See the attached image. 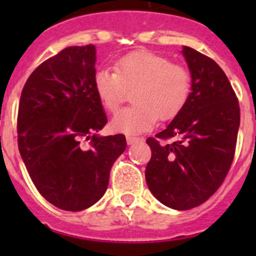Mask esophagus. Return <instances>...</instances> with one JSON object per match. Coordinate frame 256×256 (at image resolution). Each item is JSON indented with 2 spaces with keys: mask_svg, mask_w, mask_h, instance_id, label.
Listing matches in <instances>:
<instances>
[{
  "mask_svg": "<svg viewBox=\"0 0 256 256\" xmlns=\"http://www.w3.org/2000/svg\"><path fill=\"white\" fill-rule=\"evenodd\" d=\"M126 141H128V144H134L138 142V141H140V138H136V136L128 135V136H126Z\"/></svg>",
  "mask_w": 256,
  "mask_h": 256,
  "instance_id": "1",
  "label": "esophagus"
}]
</instances>
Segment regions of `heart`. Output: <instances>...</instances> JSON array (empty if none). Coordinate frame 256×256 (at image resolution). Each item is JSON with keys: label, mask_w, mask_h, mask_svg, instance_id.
<instances>
[{"label": "heart", "mask_w": 256, "mask_h": 256, "mask_svg": "<svg viewBox=\"0 0 256 256\" xmlns=\"http://www.w3.org/2000/svg\"><path fill=\"white\" fill-rule=\"evenodd\" d=\"M118 70L100 68L94 74L98 98L116 112L132 92L131 106L112 120L116 132L136 135L150 130L157 118L170 120L182 110L190 92V74L184 66L152 52H135L118 62Z\"/></svg>", "instance_id": "heart-1"}]
</instances>
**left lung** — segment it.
I'll list each match as a JSON object with an SVG mask.
<instances>
[{"mask_svg":"<svg viewBox=\"0 0 256 256\" xmlns=\"http://www.w3.org/2000/svg\"><path fill=\"white\" fill-rule=\"evenodd\" d=\"M182 54L190 73V96L170 125L146 140L152 156L144 172L152 194L177 210L198 207L223 183L240 125L238 99L220 66L186 46ZM171 137L174 143L160 142Z\"/></svg>","mask_w":256,"mask_h":256,"instance_id":"1","label":"left lung"}]
</instances>
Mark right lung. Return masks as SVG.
<instances>
[{
    "instance_id": "obj_1",
    "label": "right lung",
    "mask_w": 256,
    "mask_h": 256,
    "mask_svg": "<svg viewBox=\"0 0 256 256\" xmlns=\"http://www.w3.org/2000/svg\"><path fill=\"white\" fill-rule=\"evenodd\" d=\"M95 62L92 44L63 49L30 74L20 94V157L38 192L63 210L95 204L126 148L121 134L98 135L108 118L94 88Z\"/></svg>"
}]
</instances>
